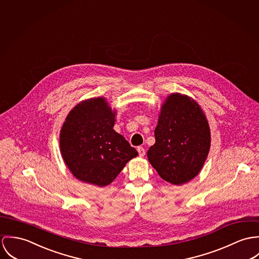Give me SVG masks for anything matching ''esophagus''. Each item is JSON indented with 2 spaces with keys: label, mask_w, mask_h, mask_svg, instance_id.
<instances>
[{
  "label": "esophagus",
  "mask_w": 259,
  "mask_h": 259,
  "mask_svg": "<svg viewBox=\"0 0 259 259\" xmlns=\"http://www.w3.org/2000/svg\"><path fill=\"white\" fill-rule=\"evenodd\" d=\"M137 151H138L140 157H143L144 155H145V149H144L143 147L139 146V147L137 148Z\"/></svg>",
  "instance_id": "esophagus-1"
}]
</instances>
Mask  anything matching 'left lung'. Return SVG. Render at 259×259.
Here are the masks:
<instances>
[{"mask_svg":"<svg viewBox=\"0 0 259 259\" xmlns=\"http://www.w3.org/2000/svg\"><path fill=\"white\" fill-rule=\"evenodd\" d=\"M155 139L147 156L159 176L177 186L194 179L210 147L208 123L199 104L187 95L171 94L162 106Z\"/></svg>","mask_w":259,"mask_h":259,"instance_id":"8db88e82","label":"left lung"}]
</instances>
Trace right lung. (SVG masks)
I'll return each mask as SVG.
<instances>
[{
  "mask_svg": "<svg viewBox=\"0 0 259 259\" xmlns=\"http://www.w3.org/2000/svg\"><path fill=\"white\" fill-rule=\"evenodd\" d=\"M114 117L106 100L99 97L82 101L66 117L59 145L65 164L76 179L105 187L138 155L114 131Z\"/></svg>",
  "mask_w": 259,
  "mask_h": 259,
  "instance_id": "right-lung-1",
  "label": "right lung"
}]
</instances>
